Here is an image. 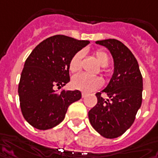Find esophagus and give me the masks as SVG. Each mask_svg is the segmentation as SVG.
I'll use <instances>...</instances> for the list:
<instances>
[{
    "label": "esophagus",
    "mask_w": 158,
    "mask_h": 158,
    "mask_svg": "<svg viewBox=\"0 0 158 158\" xmlns=\"http://www.w3.org/2000/svg\"><path fill=\"white\" fill-rule=\"evenodd\" d=\"M81 95H82V98H85V97L86 96V94H85V93H82V94H81Z\"/></svg>",
    "instance_id": "esophagus-1"
}]
</instances>
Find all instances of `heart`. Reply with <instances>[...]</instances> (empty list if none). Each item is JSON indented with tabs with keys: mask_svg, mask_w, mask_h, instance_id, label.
Returning a JSON list of instances; mask_svg holds the SVG:
<instances>
[{
	"mask_svg": "<svg viewBox=\"0 0 158 158\" xmlns=\"http://www.w3.org/2000/svg\"><path fill=\"white\" fill-rule=\"evenodd\" d=\"M97 61L101 67H106L109 63V57L106 52L98 50L94 52ZM84 57V52H78L75 53L69 62V70L72 73H77L81 68V63ZM72 85L75 89L80 90L85 93H90L100 88L102 85V80L99 77L89 76L85 73H79L75 75L72 79Z\"/></svg>",
	"mask_w": 158,
	"mask_h": 158,
	"instance_id": "obj_1",
	"label": "heart"
}]
</instances>
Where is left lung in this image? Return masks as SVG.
I'll use <instances>...</instances> for the list:
<instances>
[{"label": "left lung", "instance_id": "left-lung-1", "mask_svg": "<svg viewBox=\"0 0 158 158\" xmlns=\"http://www.w3.org/2000/svg\"><path fill=\"white\" fill-rule=\"evenodd\" d=\"M105 46L114 59V73L108 85L97 93V104L88 112L91 125L106 138H116L131 127L142 105L143 77L138 63L128 47L116 39L96 41Z\"/></svg>", "mask_w": 158, "mask_h": 158}]
</instances>
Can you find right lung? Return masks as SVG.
Returning <instances> with one entry per match:
<instances>
[{
    "label": "right lung",
    "instance_id": "obj_1",
    "mask_svg": "<svg viewBox=\"0 0 158 158\" xmlns=\"http://www.w3.org/2000/svg\"><path fill=\"white\" fill-rule=\"evenodd\" d=\"M89 41L56 35L41 42L26 59L18 94L24 119L34 128L50 129L64 119L68 106L81 98L79 90L57 94L70 81L69 62Z\"/></svg>",
    "mask_w": 158,
    "mask_h": 158
}]
</instances>
